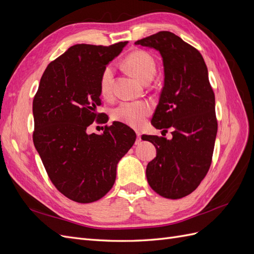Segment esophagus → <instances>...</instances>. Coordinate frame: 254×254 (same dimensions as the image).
<instances>
[{
  "label": "esophagus",
  "instance_id": "esophagus-1",
  "mask_svg": "<svg viewBox=\"0 0 254 254\" xmlns=\"http://www.w3.org/2000/svg\"><path fill=\"white\" fill-rule=\"evenodd\" d=\"M141 135H142V133H141V132L136 131V139H135V144H139V143L142 141V137H141Z\"/></svg>",
  "mask_w": 254,
  "mask_h": 254
}]
</instances>
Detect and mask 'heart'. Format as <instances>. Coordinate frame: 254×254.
<instances>
[{
	"label": "heart",
	"mask_w": 254,
	"mask_h": 254,
	"mask_svg": "<svg viewBox=\"0 0 254 254\" xmlns=\"http://www.w3.org/2000/svg\"><path fill=\"white\" fill-rule=\"evenodd\" d=\"M124 64L127 70L140 81L152 79L157 71L156 61L150 54L143 50H135L125 58ZM114 71L111 65H107L99 79V89L104 96H109L112 92ZM152 111L147 102H125L120 104L112 112L115 121L124 123L133 128L141 127Z\"/></svg>",
	"instance_id": "1"
}]
</instances>
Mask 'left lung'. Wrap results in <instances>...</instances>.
Instances as JSON below:
<instances>
[{
	"mask_svg": "<svg viewBox=\"0 0 254 254\" xmlns=\"http://www.w3.org/2000/svg\"><path fill=\"white\" fill-rule=\"evenodd\" d=\"M157 50L163 60L164 86L152 126L172 129L173 137L144 135L157 149L146 167L150 188L160 196L190 195L211 166L217 134L215 95L204 60L195 48L171 32H159L135 42Z\"/></svg>",
	"mask_w": 254,
	"mask_h": 254,
	"instance_id": "8db88e82",
	"label": "left lung"
}]
</instances>
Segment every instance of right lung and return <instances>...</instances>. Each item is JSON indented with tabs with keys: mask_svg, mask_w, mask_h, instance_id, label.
Instances as JSON below:
<instances>
[{
	"mask_svg": "<svg viewBox=\"0 0 254 254\" xmlns=\"http://www.w3.org/2000/svg\"><path fill=\"white\" fill-rule=\"evenodd\" d=\"M126 44L73 45L45 68L34 97L35 147L54 186L76 202H93L108 193L119 161L135 141L133 130L120 122L101 134L87 132L104 115L96 111L101 75Z\"/></svg>",
	"mask_w": 254,
	"mask_h": 254,
	"instance_id": "obj_1",
	"label": "right lung"
}]
</instances>
